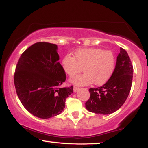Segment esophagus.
Masks as SVG:
<instances>
[{
	"mask_svg": "<svg viewBox=\"0 0 148 148\" xmlns=\"http://www.w3.org/2000/svg\"><path fill=\"white\" fill-rule=\"evenodd\" d=\"M79 90V88H78V87H75V86L74 87V88H73L74 92H77Z\"/></svg>",
	"mask_w": 148,
	"mask_h": 148,
	"instance_id": "obj_1",
	"label": "esophagus"
}]
</instances>
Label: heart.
<instances>
[{
	"label": "heart",
	"instance_id": "1",
	"mask_svg": "<svg viewBox=\"0 0 148 148\" xmlns=\"http://www.w3.org/2000/svg\"><path fill=\"white\" fill-rule=\"evenodd\" d=\"M64 72L73 76L83 70L84 73L74 76L70 81L77 86H88L94 82L101 86L109 80L116 64L114 54L110 50L98 48H82L76 50L74 57L66 54L62 60Z\"/></svg>",
	"mask_w": 148,
	"mask_h": 148
}]
</instances>
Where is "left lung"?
<instances>
[{
    "label": "left lung",
    "instance_id": "obj_1",
    "mask_svg": "<svg viewBox=\"0 0 148 148\" xmlns=\"http://www.w3.org/2000/svg\"><path fill=\"white\" fill-rule=\"evenodd\" d=\"M133 68L131 59L123 48H120L114 72L102 87L90 88V98L86 108L91 112L110 114L119 110L126 101L130 92Z\"/></svg>",
    "mask_w": 148,
    "mask_h": 148
}]
</instances>
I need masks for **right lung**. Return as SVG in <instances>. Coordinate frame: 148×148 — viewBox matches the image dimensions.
<instances>
[{"instance_id":"add662e5","label":"right lung","mask_w":148,"mask_h":148,"mask_svg":"<svg viewBox=\"0 0 148 148\" xmlns=\"http://www.w3.org/2000/svg\"><path fill=\"white\" fill-rule=\"evenodd\" d=\"M56 44L37 42L20 56L14 84L20 102L31 114L40 119L60 114L73 86L60 88L66 74L58 62Z\"/></svg>"}]
</instances>
